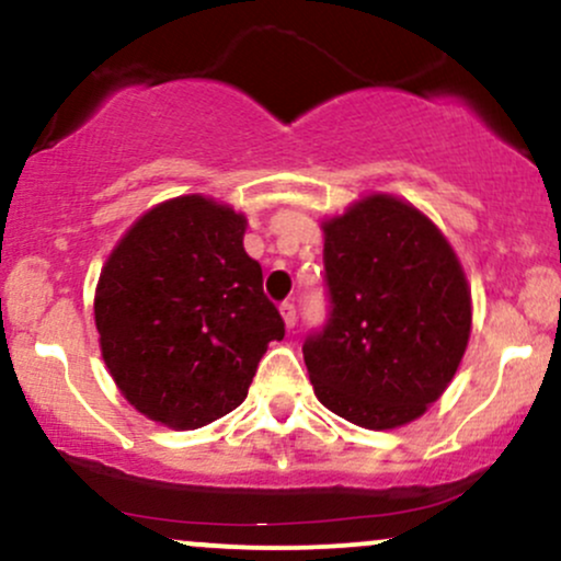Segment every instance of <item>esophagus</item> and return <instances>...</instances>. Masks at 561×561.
I'll list each match as a JSON object with an SVG mask.
<instances>
[{
  "mask_svg": "<svg viewBox=\"0 0 561 561\" xmlns=\"http://www.w3.org/2000/svg\"><path fill=\"white\" fill-rule=\"evenodd\" d=\"M279 311H282V319H285L287 330H293L295 321H298V311H295V302L285 300V302H282V306H279Z\"/></svg>",
  "mask_w": 561,
  "mask_h": 561,
  "instance_id": "1",
  "label": "esophagus"
}]
</instances>
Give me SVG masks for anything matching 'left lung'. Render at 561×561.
I'll list each match as a JSON object with an SVG mask.
<instances>
[{"label": "left lung", "mask_w": 561, "mask_h": 561, "mask_svg": "<svg viewBox=\"0 0 561 561\" xmlns=\"http://www.w3.org/2000/svg\"><path fill=\"white\" fill-rule=\"evenodd\" d=\"M330 317L302 343L313 392L366 430L414 422L454 379L472 302L459 259L414 205L358 199L324 224Z\"/></svg>", "instance_id": "8db88e82"}]
</instances>
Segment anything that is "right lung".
I'll return each mask as SVG.
<instances>
[{
  "mask_svg": "<svg viewBox=\"0 0 561 561\" xmlns=\"http://www.w3.org/2000/svg\"><path fill=\"white\" fill-rule=\"evenodd\" d=\"M244 216L203 195L160 203L126 231L100 274L102 358L134 409L197 430L248 398L285 321L242 248Z\"/></svg>",
  "mask_w": 561,
  "mask_h": 561,
  "instance_id": "obj_1",
  "label": "right lung"
}]
</instances>
